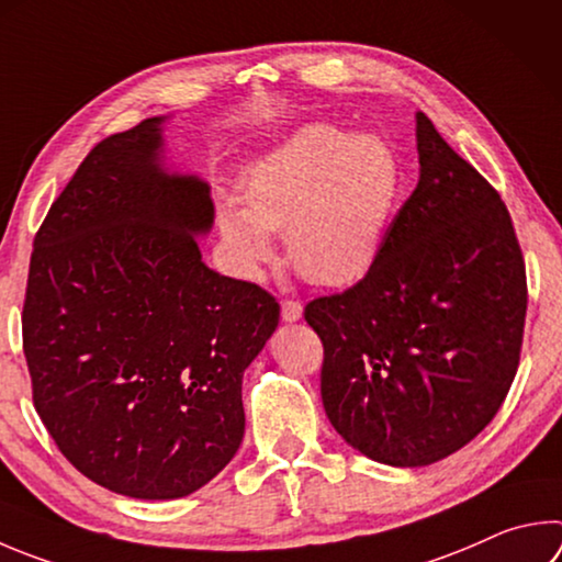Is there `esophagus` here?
Returning a JSON list of instances; mask_svg holds the SVG:
<instances>
[{"label":"esophagus","instance_id":"34e87169","mask_svg":"<svg viewBox=\"0 0 562 562\" xmlns=\"http://www.w3.org/2000/svg\"><path fill=\"white\" fill-rule=\"evenodd\" d=\"M302 316V302L300 300H282V319L297 322Z\"/></svg>","mask_w":562,"mask_h":562}]
</instances>
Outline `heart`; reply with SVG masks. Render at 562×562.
Instances as JSON below:
<instances>
[{"mask_svg": "<svg viewBox=\"0 0 562 562\" xmlns=\"http://www.w3.org/2000/svg\"><path fill=\"white\" fill-rule=\"evenodd\" d=\"M401 191V167L383 139L310 125L250 169L243 203H223L218 226L240 278H260L284 231L290 262L326 288L359 282L379 260Z\"/></svg>", "mask_w": 562, "mask_h": 562, "instance_id": "1", "label": "heart"}]
</instances>
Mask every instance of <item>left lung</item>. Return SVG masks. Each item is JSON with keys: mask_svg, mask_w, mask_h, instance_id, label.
I'll return each mask as SVG.
<instances>
[{"mask_svg": "<svg viewBox=\"0 0 562 562\" xmlns=\"http://www.w3.org/2000/svg\"><path fill=\"white\" fill-rule=\"evenodd\" d=\"M420 179L353 288L304 319L324 344L322 403L375 462L425 467L494 420L514 383L526 265L498 191L415 115Z\"/></svg>", "mask_w": 562, "mask_h": 562, "instance_id": "1", "label": "left lung"}]
</instances>
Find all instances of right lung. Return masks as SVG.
I'll return each mask as SVG.
<instances>
[{"mask_svg":"<svg viewBox=\"0 0 562 562\" xmlns=\"http://www.w3.org/2000/svg\"><path fill=\"white\" fill-rule=\"evenodd\" d=\"M161 122L80 161L34 238L22 312L34 407L58 450L151 502L196 492L238 452L243 371L280 322L270 292L201 260L211 189L165 169Z\"/></svg>","mask_w":562,"mask_h":562,"instance_id":"obj_1","label":"right lung"}]
</instances>
